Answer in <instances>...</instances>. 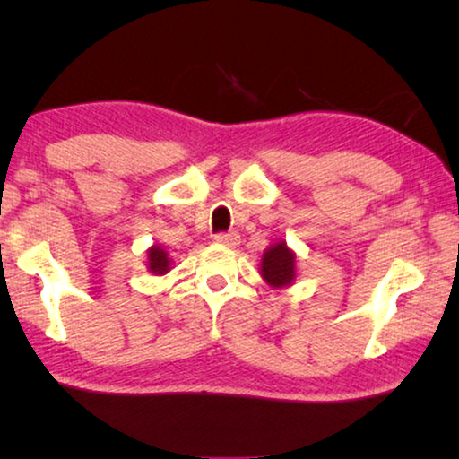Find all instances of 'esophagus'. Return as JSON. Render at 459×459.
<instances>
[{"instance_id":"obj_1","label":"esophagus","mask_w":459,"mask_h":459,"mask_svg":"<svg viewBox=\"0 0 459 459\" xmlns=\"http://www.w3.org/2000/svg\"><path fill=\"white\" fill-rule=\"evenodd\" d=\"M214 240H216V243H219V245L235 248V247H238V243H240V237H238V232H219V235L214 237Z\"/></svg>"}]
</instances>
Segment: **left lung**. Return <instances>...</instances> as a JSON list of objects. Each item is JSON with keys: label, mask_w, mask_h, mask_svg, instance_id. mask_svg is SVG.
I'll return each instance as SVG.
<instances>
[{"label": "left lung", "mask_w": 459, "mask_h": 459, "mask_svg": "<svg viewBox=\"0 0 459 459\" xmlns=\"http://www.w3.org/2000/svg\"><path fill=\"white\" fill-rule=\"evenodd\" d=\"M261 277L273 290H283V287L293 285L298 277L295 269V253L287 247L285 240L271 245L261 259Z\"/></svg>", "instance_id": "8db88e82"}]
</instances>
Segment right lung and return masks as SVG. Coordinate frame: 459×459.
Here are the masks:
<instances>
[{
	"mask_svg": "<svg viewBox=\"0 0 459 459\" xmlns=\"http://www.w3.org/2000/svg\"><path fill=\"white\" fill-rule=\"evenodd\" d=\"M172 265V259L168 257V251L160 245H152L147 248V269L152 271L153 275H166Z\"/></svg>",
	"mask_w": 459,
	"mask_h": 459,
	"instance_id": "add662e5",
	"label": "right lung"
}]
</instances>
